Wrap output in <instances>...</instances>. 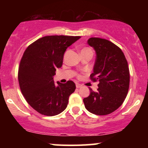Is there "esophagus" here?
Wrapping results in <instances>:
<instances>
[{"instance_id":"1","label":"esophagus","mask_w":148,"mask_h":148,"mask_svg":"<svg viewBox=\"0 0 148 148\" xmlns=\"http://www.w3.org/2000/svg\"><path fill=\"white\" fill-rule=\"evenodd\" d=\"M81 86H81V84H76V87L77 88H81Z\"/></svg>"}]
</instances>
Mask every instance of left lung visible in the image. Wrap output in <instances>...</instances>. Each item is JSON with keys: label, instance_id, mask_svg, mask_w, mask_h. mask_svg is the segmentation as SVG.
Listing matches in <instances>:
<instances>
[{"label": "left lung", "instance_id": "8db88e82", "mask_svg": "<svg viewBox=\"0 0 148 148\" xmlns=\"http://www.w3.org/2000/svg\"><path fill=\"white\" fill-rule=\"evenodd\" d=\"M88 44L95 49L96 59L90 79L99 81L98 89L84 98L85 107L95 115L113 113L123 104L130 87L128 63L122 50L105 39L91 37Z\"/></svg>", "mask_w": 148, "mask_h": 148}]
</instances>
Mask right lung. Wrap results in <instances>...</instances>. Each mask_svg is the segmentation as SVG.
<instances>
[{"label":"right lung","instance_id":"obj_1","mask_svg":"<svg viewBox=\"0 0 148 148\" xmlns=\"http://www.w3.org/2000/svg\"><path fill=\"white\" fill-rule=\"evenodd\" d=\"M80 36L51 35L33 42L23 53L18 79L27 102L38 113L53 116L67 108L76 85L72 81L54 84L57 68L62 67L64 53Z\"/></svg>","mask_w":148,"mask_h":148}]
</instances>
